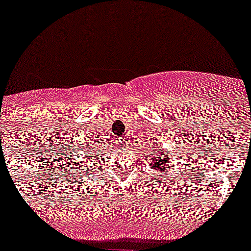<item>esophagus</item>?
Here are the masks:
<instances>
[{"label": "esophagus", "mask_w": 251, "mask_h": 251, "mask_svg": "<svg viewBox=\"0 0 251 251\" xmlns=\"http://www.w3.org/2000/svg\"><path fill=\"white\" fill-rule=\"evenodd\" d=\"M117 141H118V143L121 146H127L128 145V139L126 138V137H119V138L117 139Z\"/></svg>", "instance_id": "esophagus-1"}]
</instances>
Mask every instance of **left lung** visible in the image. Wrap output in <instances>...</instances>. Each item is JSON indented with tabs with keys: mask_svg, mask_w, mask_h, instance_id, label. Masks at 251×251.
<instances>
[{
	"mask_svg": "<svg viewBox=\"0 0 251 251\" xmlns=\"http://www.w3.org/2000/svg\"><path fill=\"white\" fill-rule=\"evenodd\" d=\"M153 170H157V172L161 174V176L165 178L163 174L168 172L172 167V156L168 152H165L161 148H157L153 153Z\"/></svg>",
	"mask_w": 251,
	"mask_h": 251,
	"instance_id": "left-lung-1",
	"label": "left lung"
}]
</instances>
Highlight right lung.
Instances as JSON below:
<instances>
[{
    "label": "right lung",
    "instance_id": "right-lung-1",
    "mask_svg": "<svg viewBox=\"0 0 251 251\" xmlns=\"http://www.w3.org/2000/svg\"><path fill=\"white\" fill-rule=\"evenodd\" d=\"M81 154L84 156V161H85V165L83 162H77L79 159H72V166H66L69 171V175L73 174V177H76L77 179L83 178L84 176H86V171L89 170L90 172L95 170V166H98L100 163V151H98V148L93 147L92 145L88 147L86 146L83 150ZM76 163H79V166L76 165Z\"/></svg>",
    "mask_w": 251,
    "mask_h": 251
}]
</instances>
